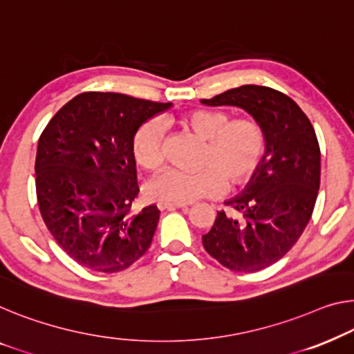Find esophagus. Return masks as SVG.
I'll return each mask as SVG.
<instances>
[{"label": "esophagus", "instance_id": "obj_1", "mask_svg": "<svg viewBox=\"0 0 354 354\" xmlns=\"http://www.w3.org/2000/svg\"><path fill=\"white\" fill-rule=\"evenodd\" d=\"M157 207H159L160 209H176V208H187V205H184V203H171V202H163V200H160V202L157 203Z\"/></svg>", "mask_w": 354, "mask_h": 354}]
</instances>
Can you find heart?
<instances>
[{
	"mask_svg": "<svg viewBox=\"0 0 354 354\" xmlns=\"http://www.w3.org/2000/svg\"><path fill=\"white\" fill-rule=\"evenodd\" d=\"M178 124L202 143L195 171L170 168L151 184L156 198L171 203H189L211 197L227 187L246 183L257 170L266 151V138L259 124L251 119L230 120L224 111L195 109L183 114ZM163 127L159 120H147L131 141L136 163L145 170L162 165Z\"/></svg>",
	"mask_w": 354,
	"mask_h": 354,
	"instance_id": "1",
	"label": "heart"
}]
</instances>
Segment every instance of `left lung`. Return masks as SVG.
<instances>
[{
  "label": "left lung",
  "instance_id": "8db88e82",
  "mask_svg": "<svg viewBox=\"0 0 354 354\" xmlns=\"http://www.w3.org/2000/svg\"><path fill=\"white\" fill-rule=\"evenodd\" d=\"M235 106L263 131L266 154L243 191L225 202L202 236L211 257L234 272H257L281 259L312 218L319 191L321 152L315 129L288 95L263 86H241L202 100Z\"/></svg>",
  "mask_w": 354,
  "mask_h": 354
}]
</instances>
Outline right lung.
I'll return each mask as SVG.
<instances>
[{
    "mask_svg": "<svg viewBox=\"0 0 354 354\" xmlns=\"http://www.w3.org/2000/svg\"><path fill=\"white\" fill-rule=\"evenodd\" d=\"M171 103L84 92L49 120L38 141L36 195L47 229L68 256L93 272L129 268L151 246L160 211L138 213L131 141Z\"/></svg>",
    "mask_w": 354,
    "mask_h": 354,
    "instance_id": "right-lung-1",
    "label": "right lung"
}]
</instances>
